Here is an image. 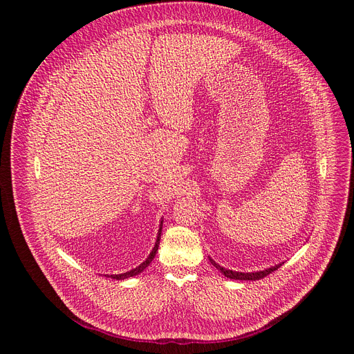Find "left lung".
Returning <instances> with one entry per match:
<instances>
[{
	"mask_svg": "<svg viewBox=\"0 0 354 354\" xmlns=\"http://www.w3.org/2000/svg\"><path fill=\"white\" fill-rule=\"evenodd\" d=\"M209 259H210V262H212V265L213 266H216L225 277H228V279H232V280H261V279H263V277H266L268 274H270L272 272H274V270H277L284 262H281V263H277V265H274V266H270V268H266V269H263V270H258V272H235V270H230V269H225V268H223V266H220L218 263H216L210 257H209Z\"/></svg>",
	"mask_w": 354,
	"mask_h": 354,
	"instance_id": "8db88e82",
	"label": "left lung"
}]
</instances>
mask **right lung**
Wrapping results in <instances>:
<instances>
[{
    "mask_svg": "<svg viewBox=\"0 0 354 354\" xmlns=\"http://www.w3.org/2000/svg\"><path fill=\"white\" fill-rule=\"evenodd\" d=\"M162 223H164V220H161V223H160V230H158L157 239H156V245H154L153 250L149 252V255L147 257V259H145L140 266H137V268H134V269H131V270H129V272H126V273H120V274H105V276H106V277H111V279H115V280H124V279L134 277V276L140 274L145 268H148L149 263L153 262V259H154L156 255H157V250H158V246H160V239H161V232H162Z\"/></svg>",
    "mask_w": 354,
    "mask_h": 354,
    "instance_id": "right-lung-1",
    "label": "right lung"
}]
</instances>
